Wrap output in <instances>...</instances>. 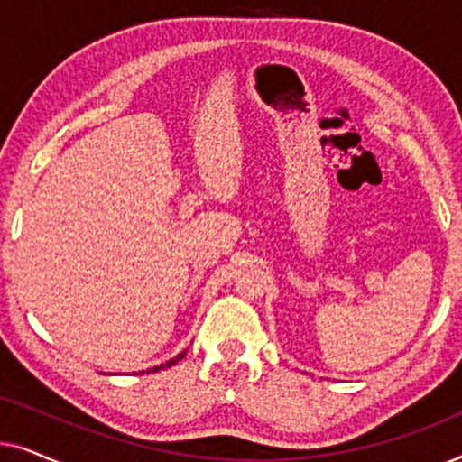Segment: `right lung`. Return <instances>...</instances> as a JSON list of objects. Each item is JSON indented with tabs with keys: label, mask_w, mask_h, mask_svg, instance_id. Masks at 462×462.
Segmentation results:
<instances>
[{
	"label": "right lung",
	"mask_w": 462,
	"mask_h": 462,
	"mask_svg": "<svg viewBox=\"0 0 462 462\" xmlns=\"http://www.w3.org/2000/svg\"><path fill=\"white\" fill-rule=\"evenodd\" d=\"M185 356H187V351H182V353H179V356H176V357H172V359H170V362H166V364H162V365H155V368H151V370H147V374H149V372H160V370H163V368H170V365L179 364V362H180V359H182V357H185Z\"/></svg>",
	"instance_id": "add662e5"
}]
</instances>
